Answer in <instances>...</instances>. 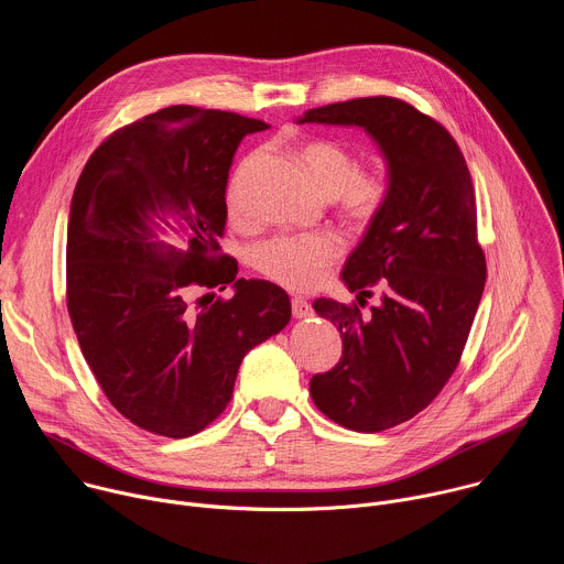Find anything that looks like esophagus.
<instances>
[{"label":"esophagus","instance_id":"34e87169","mask_svg":"<svg viewBox=\"0 0 564 564\" xmlns=\"http://www.w3.org/2000/svg\"><path fill=\"white\" fill-rule=\"evenodd\" d=\"M292 314H294V318H310L312 316V305L305 299L294 296L292 299Z\"/></svg>","mask_w":564,"mask_h":564}]
</instances>
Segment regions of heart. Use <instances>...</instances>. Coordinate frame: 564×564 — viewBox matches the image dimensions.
Instances as JSON below:
<instances>
[{"mask_svg":"<svg viewBox=\"0 0 564 564\" xmlns=\"http://www.w3.org/2000/svg\"><path fill=\"white\" fill-rule=\"evenodd\" d=\"M303 160L316 187L326 196H337L352 223L368 225L377 218L388 198V178L381 172H359L357 158L350 151L326 140L305 144ZM229 214L236 220L243 216L236 187L229 192ZM341 257L344 243L335 234H292L259 246L254 268L288 290L307 292L324 283L328 270Z\"/></svg>","mask_w":564,"mask_h":564,"instance_id":"b5f03b06","label":"heart"}]
</instances>
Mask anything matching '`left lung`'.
Segmentation results:
<instances>
[{
    "instance_id": "8db88e82",
    "label": "left lung",
    "mask_w": 564,
    "mask_h": 564,
    "mask_svg": "<svg viewBox=\"0 0 564 564\" xmlns=\"http://www.w3.org/2000/svg\"><path fill=\"white\" fill-rule=\"evenodd\" d=\"M364 129L388 170V198L341 281L359 305L379 288L381 303L316 299L314 312L339 328V364L314 375L316 409L359 433L415 417L459 364L485 292L487 261L477 243L475 194L453 135L397 98H357L305 111L299 120Z\"/></svg>"
}]
</instances>
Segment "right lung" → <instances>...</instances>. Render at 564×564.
Returning <instances> with one entry per match:
<instances>
[{
    "label": "right lung",
    "instance_id": "right-lung-1",
    "mask_svg": "<svg viewBox=\"0 0 564 564\" xmlns=\"http://www.w3.org/2000/svg\"><path fill=\"white\" fill-rule=\"evenodd\" d=\"M265 122L176 105L111 133L79 176L66 234V305L107 399L131 424L189 437L229 404L243 357L290 321V296L236 279L220 254L231 158ZM174 217L177 227L169 225ZM184 236L181 251L159 238ZM231 300L194 289H224Z\"/></svg>",
    "mask_w": 564,
    "mask_h": 564
}]
</instances>
